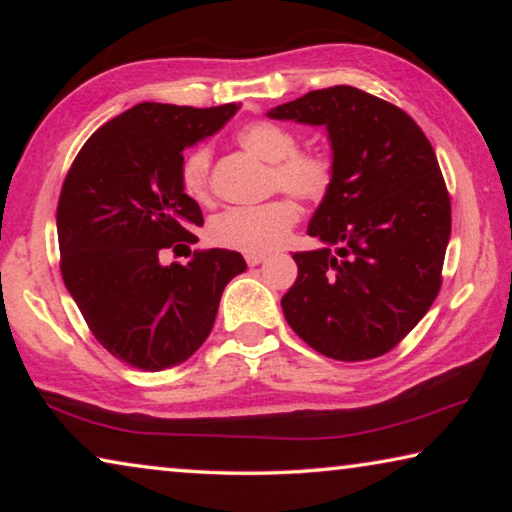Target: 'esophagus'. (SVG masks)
Returning a JSON list of instances; mask_svg holds the SVG:
<instances>
[{
  "mask_svg": "<svg viewBox=\"0 0 512 512\" xmlns=\"http://www.w3.org/2000/svg\"><path fill=\"white\" fill-rule=\"evenodd\" d=\"M266 259V253H246L248 266H259Z\"/></svg>",
  "mask_w": 512,
  "mask_h": 512,
  "instance_id": "esophagus-1",
  "label": "esophagus"
}]
</instances>
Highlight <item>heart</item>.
<instances>
[{"label":"heart","instance_id":"obj_1","mask_svg":"<svg viewBox=\"0 0 512 512\" xmlns=\"http://www.w3.org/2000/svg\"><path fill=\"white\" fill-rule=\"evenodd\" d=\"M239 144L259 160L273 164V187H280L300 201H320L332 187L334 167L318 151H296L298 140L289 128L273 121H255L239 131ZM210 146H194L180 162V185L196 203L210 196ZM298 221V207L289 198H273L262 205L230 207L210 225V237L219 246L266 253L287 239Z\"/></svg>","mask_w":512,"mask_h":512}]
</instances>
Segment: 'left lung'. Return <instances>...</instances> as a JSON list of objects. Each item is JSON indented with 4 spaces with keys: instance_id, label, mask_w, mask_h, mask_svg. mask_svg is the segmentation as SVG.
<instances>
[{
    "instance_id": "left-lung-1",
    "label": "left lung",
    "mask_w": 512,
    "mask_h": 512,
    "mask_svg": "<svg viewBox=\"0 0 512 512\" xmlns=\"http://www.w3.org/2000/svg\"><path fill=\"white\" fill-rule=\"evenodd\" d=\"M325 126L334 178L296 253L282 311L302 341L336 361L393 350L440 291L452 205L436 153L393 103L352 85L314 90L266 112Z\"/></svg>"
}]
</instances>
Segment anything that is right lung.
<instances>
[{"mask_svg": "<svg viewBox=\"0 0 512 512\" xmlns=\"http://www.w3.org/2000/svg\"><path fill=\"white\" fill-rule=\"evenodd\" d=\"M237 110L137 103L103 124L67 173L56 212L60 273L94 339L128 366L158 372L192 357L225 284L246 271L225 248L160 262L164 250L196 244L192 230L203 225L180 185L183 151Z\"/></svg>", "mask_w": 512, "mask_h": 512, "instance_id": "add662e5", "label": "right lung"}]
</instances>
